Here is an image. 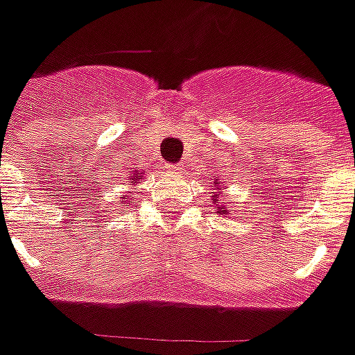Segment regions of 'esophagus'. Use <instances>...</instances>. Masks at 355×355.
I'll use <instances>...</instances> for the list:
<instances>
[{
	"label": "esophagus",
	"mask_w": 355,
	"mask_h": 355,
	"mask_svg": "<svg viewBox=\"0 0 355 355\" xmlns=\"http://www.w3.org/2000/svg\"><path fill=\"white\" fill-rule=\"evenodd\" d=\"M165 171H167V173H178V171H180V167H177V165H167V167H165Z\"/></svg>",
	"instance_id": "34e87169"
}]
</instances>
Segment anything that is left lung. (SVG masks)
<instances>
[{
	"mask_svg": "<svg viewBox=\"0 0 355 355\" xmlns=\"http://www.w3.org/2000/svg\"><path fill=\"white\" fill-rule=\"evenodd\" d=\"M215 184H217V186L220 184V182H219V180H217V178H215ZM217 190H223V188H217ZM217 196H219V192H217V194L213 196V203H215V205H219V198H217ZM217 213H223V215L227 213V215H229V211H227L225 207H219V211H217Z\"/></svg>",
	"mask_w": 355,
	"mask_h": 355,
	"instance_id": "obj_1",
	"label": "left lung"
}]
</instances>
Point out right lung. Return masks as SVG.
Segmentation results:
<instances>
[{
  "label": "right lung",
  "mask_w": 355,
  "mask_h": 355,
  "mask_svg": "<svg viewBox=\"0 0 355 355\" xmlns=\"http://www.w3.org/2000/svg\"><path fill=\"white\" fill-rule=\"evenodd\" d=\"M140 175H142V173H136V175H135V177H132V178H130V180H138V178H140Z\"/></svg>",
  "instance_id": "1"
}]
</instances>
